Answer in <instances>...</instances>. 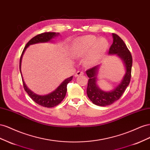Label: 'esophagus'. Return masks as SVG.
Returning <instances> with one entry per match:
<instances>
[{"label": "esophagus", "instance_id": "34e87169", "mask_svg": "<svg viewBox=\"0 0 150 150\" xmlns=\"http://www.w3.org/2000/svg\"><path fill=\"white\" fill-rule=\"evenodd\" d=\"M83 75V71H76V74H75V76H79L80 75Z\"/></svg>", "mask_w": 150, "mask_h": 150}]
</instances>
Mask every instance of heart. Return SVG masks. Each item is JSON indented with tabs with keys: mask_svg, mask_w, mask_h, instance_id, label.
Returning <instances> with one entry per match:
<instances>
[{
	"mask_svg": "<svg viewBox=\"0 0 150 150\" xmlns=\"http://www.w3.org/2000/svg\"><path fill=\"white\" fill-rule=\"evenodd\" d=\"M108 48V42L104 38L87 35L76 38L72 46V53L76 57H84L85 65L88 67L96 64Z\"/></svg>",
	"mask_w": 150,
	"mask_h": 150,
	"instance_id": "heart-1",
	"label": "heart"
}]
</instances>
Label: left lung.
I'll return each mask as SVG.
<instances>
[{
  "label": "left lung",
  "mask_w": 150,
  "mask_h": 150,
  "mask_svg": "<svg viewBox=\"0 0 150 150\" xmlns=\"http://www.w3.org/2000/svg\"><path fill=\"white\" fill-rule=\"evenodd\" d=\"M112 37L113 42L109 48V54H117V56L122 59L125 63L126 74L118 86L112 91L105 92L100 89L97 85V76L99 65L90 68L86 71V74L89 78L87 88V96L93 104L99 106L110 105L120 99L131 80L132 64L131 54L120 37L114 33H112Z\"/></svg>",
  "instance_id": "8db88e82"
}]
</instances>
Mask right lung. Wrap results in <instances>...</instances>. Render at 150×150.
<instances>
[{
    "mask_svg": "<svg viewBox=\"0 0 150 150\" xmlns=\"http://www.w3.org/2000/svg\"><path fill=\"white\" fill-rule=\"evenodd\" d=\"M58 35H59L58 33H54V32L43 33L40 34V35H36V36L33 38L31 40H30L29 41V42L26 44V45L25 46L20 58L19 69H20L21 74V61H22L23 54L28 47L31 45L39 43V42H49L52 40L53 38L57 36ZM21 76H22V75H21ZM23 79V87L25 91L28 93V95L33 100L35 101L36 104H39L41 106L45 107V108H53V107L57 106L59 104H60L61 102L64 99V98H65L66 96V93L67 91V84L69 83L70 81H71V80L73 79V76L65 79L60 84V85H59L58 88L55 90V91H54L53 92H51L46 96H39L33 92L31 90H29L27 87L26 85H25L23 79Z\"/></svg>",
    "mask_w": 150,
    "mask_h": 150,
    "instance_id": "add662e5",
    "label": "right lung"
}]
</instances>
